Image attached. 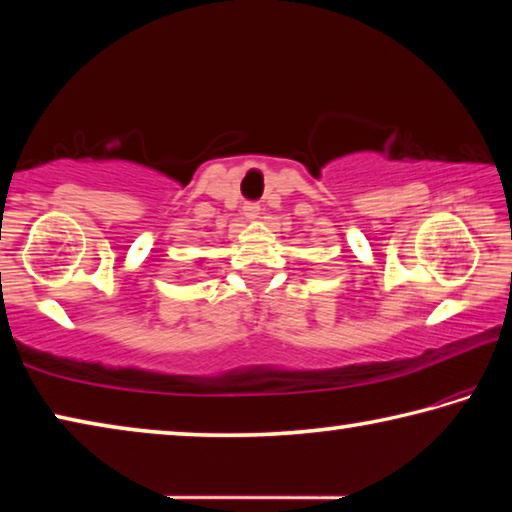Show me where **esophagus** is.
<instances>
[{
	"label": "esophagus",
	"mask_w": 512,
	"mask_h": 512,
	"mask_svg": "<svg viewBox=\"0 0 512 512\" xmlns=\"http://www.w3.org/2000/svg\"><path fill=\"white\" fill-rule=\"evenodd\" d=\"M244 214H246V219H257V214H259V203H255V201H248V203H244Z\"/></svg>",
	"instance_id": "esophagus-1"
}]
</instances>
